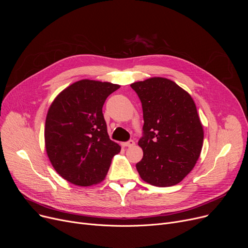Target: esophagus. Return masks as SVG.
<instances>
[{
  "mask_svg": "<svg viewBox=\"0 0 248 248\" xmlns=\"http://www.w3.org/2000/svg\"><path fill=\"white\" fill-rule=\"evenodd\" d=\"M134 145H135V140H127L125 142H123V146L124 147H133Z\"/></svg>",
  "mask_w": 248,
  "mask_h": 248,
  "instance_id": "1",
  "label": "esophagus"
}]
</instances>
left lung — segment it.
<instances>
[{
  "mask_svg": "<svg viewBox=\"0 0 248 248\" xmlns=\"http://www.w3.org/2000/svg\"><path fill=\"white\" fill-rule=\"evenodd\" d=\"M142 108L139 146L144 155L136 167L140 178L157 187L174 186L196 164L203 126L191 95L174 81L153 77L131 84Z\"/></svg>",
  "mask_w": 248,
  "mask_h": 248,
  "instance_id": "8db88e82",
  "label": "left lung"
}]
</instances>
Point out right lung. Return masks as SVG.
Segmentation results:
<instances>
[{
  "label": "right lung",
  "mask_w": 248,
  "mask_h": 248,
  "mask_svg": "<svg viewBox=\"0 0 248 248\" xmlns=\"http://www.w3.org/2000/svg\"><path fill=\"white\" fill-rule=\"evenodd\" d=\"M120 85L79 80L57 95L48 110L45 146L56 172L78 186H91L106 178L121 147L109 139L102 107Z\"/></svg>",
  "instance_id": "right-lung-1"
}]
</instances>
